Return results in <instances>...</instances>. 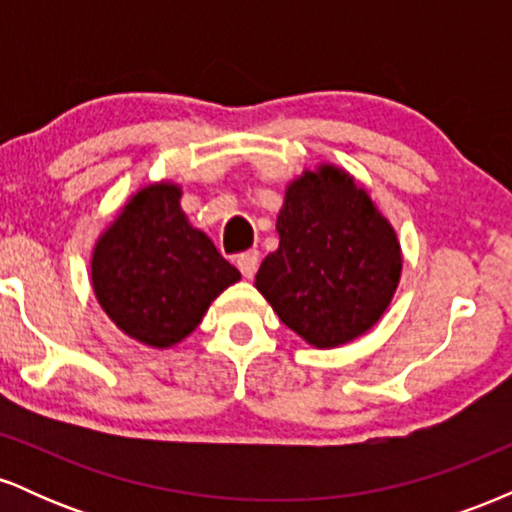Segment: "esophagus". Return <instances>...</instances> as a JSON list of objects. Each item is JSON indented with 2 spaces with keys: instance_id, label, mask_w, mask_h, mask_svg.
Segmentation results:
<instances>
[{
  "instance_id": "1",
  "label": "esophagus",
  "mask_w": 512,
  "mask_h": 512,
  "mask_svg": "<svg viewBox=\"0 0 512 512\" xmlns=\"http://www.w3.org/2000/svg\"><path fill=\"white\" fill-rule=\"evenodd\" d=\"M257 262H260V252H257V250L243 252V255H238V260H236L240 274H243L245 279H252V276H255Z\"/></svg>"
}]
</instances>
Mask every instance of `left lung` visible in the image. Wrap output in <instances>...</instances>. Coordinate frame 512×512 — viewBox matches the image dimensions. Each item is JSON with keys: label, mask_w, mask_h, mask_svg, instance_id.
<instances>
[{"label": "left lung", "mask_w": 512, "mask_h": 512, "mask_svg": "<svg viewBox=\"0 0 512 512\" xmlns=\"http://www.w3.org/2000/svg\"><path fill=\"white\" fill-rule=\"evenodd\" d=\"M276 231L279 250L264 257L255 286L289 330L334 349L383 317L402 274V248L346 170L322 163L291 180Z\"/></svg>", "instance_id": "8db88e82"}]
</instances>
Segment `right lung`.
<instances>
[{"mask_svg": "<svg viewBox=\"0 0 512 512\" xmlns=\"http://www.w3.org/2000/svg\"><path fill=\"white\" fill-rule=\"evenodd\" d=\"M180 197L168 180L142 187L101 233L91 257L93 293L105 315L154 349L192 334L211 301L240 279L207 233L187 221Z\"/></svg>", "mask_w": 512, "mask_h": 512, "instance_id": "add662e5", "label": "right lung"}]
</instances>
